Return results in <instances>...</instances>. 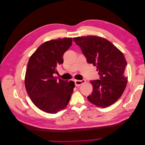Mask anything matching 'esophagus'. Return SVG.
Instances as JSON below:
<instances>
[{
	"instance_id": "34e87169",
	"label": "esophagus",
	"mask_w": 145,
	"mask_h": 145,
	"mask_svg": "<svg viewBox=\"0 0 145 145\" xmlns=\"http://www.w3.org/2000/svg\"><path fill=\"white\" fill-rule=\"evenodd\" d=\"M86 82V80L85 79H82V80H74V82H75V85L76 86H78L81 85L82 83H85Z\"/></svg>"
}]
</instances>
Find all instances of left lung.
<instances>
[{"label": "left lung", "mask_w": 145, "mask_h": 145, "mask_svg": "<svg viewBox=\"0 0 145 145\" xmlns=\"http://www.w3.org/2000/svg\"><path fill=\"white\" fill-rule=\"evenodd\" d=\"M86 57L87 62L97 67L99 80H91L93 91L88 97L97 106L106 108L119 99L125 89L128 78L124 55L104 38L88 36L73 38Z\"/></svg>", "instance_id": "1"}]
</instances>
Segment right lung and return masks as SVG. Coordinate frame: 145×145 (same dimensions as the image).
<instances>
[{
    "mask_svg": "<svg viewBox=\"0 0 145 145\" xmlns=\"http://www.w3.org/2000/svg\"><path fill=\"white\" fill-rule=\"evenodd\" d=\"M72 38L43 43L29 59L25 85L33 103L43 111L56 114L64 109L71 99L74 82L54 77L63 63V56L72 45Z\"/></svg>",
    "mask_w": 145,
    "mask_h": 145,
    "instance_id": "obj_1",
    "label": "right lung"
}]
</instances>
